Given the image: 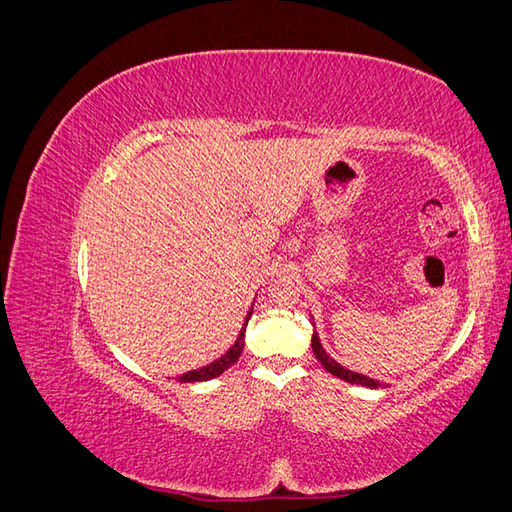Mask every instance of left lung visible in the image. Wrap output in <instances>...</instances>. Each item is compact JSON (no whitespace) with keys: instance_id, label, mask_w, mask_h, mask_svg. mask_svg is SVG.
Segmentation results:
<instances>
[{"instance_id":"left-lung-1","label":"left lung","mask_w":512,"mask_h":512,"mask_svg":"<svg viewBox=\"0 0 512 512\" xmlns=\"http://www.w3.org/2000/svg\"><path fill=\"white\" fill-rule=\"evenodd\" d=\"M312 350H314V354H316V359L322 363V367L327 369L329 374L337 376L339 380H346V382H350V384L369 386V389H378V386H380L378 380L367 378V376H363V374H356V371H350V369L342 367L339 363H335V361L331 359V356H329L327 352H324V348H322V344H320V339H318V333L312 335Z\"/></svg>"}]
</instances>
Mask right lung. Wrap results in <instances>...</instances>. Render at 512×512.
Segmentation results:
<instances>
[{
    "instance_id": "right-lung-1",
    "label": "right lung",
    "mask_w": 512,
    "mask_h": 512,
    "mask_svg": "<svg viewBox=\"0 0 512 512\" xmlns=\"http://www.w3.org/2000/svg\"><path fill=\"white\" fill-rule=\"evenodd\" d=\"M250 316H252V309H250V312H247L245 324H247V320H250ZM245 324H243V329H241V333H239V337H237V342L232 344V346L228 348V352L222 354L218 361H213V363H209V365H205V367H200V369H192V371H188V374H183L179 380H181V382H203V380H211V378H218L220 374H224V371H226L230 365H235V363L239 361L241 352H243Z\"/></svg>"
}]
</instances>
